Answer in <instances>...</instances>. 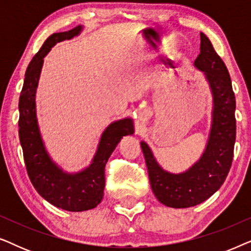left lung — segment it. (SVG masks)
<instances>
[{
	"instance_id": "8db88e82",
	"label": "left lung",
	"mask_w": 251,
	"mask_h": 251,
	"mask_svg": "<svg viewBox=\"0 0 251 251\" xmlns=\"http://www.w3.org/2000/svg\"><path fill=\"white\" fill-rule=\"evenodd\" d=\"M195 67L204 73L212 94V122L200 160L181 174H170L156 162L145 142L140 143L151 187L161 203L171 208L200 204L219 190L232 166L236 135L235 96L224 61L203 33Z\"/></svg>"
}]
</instances>
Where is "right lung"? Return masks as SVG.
<instances>
[{
    "label": "right lung",
    "instance_id": "right-lung-1",
    "mask_svg": "<svg viewBox=\"0 0 251 251\" xmlns=\"http://www.w3.org/2000/svg\"><path fill=\"white\" fill-rule=\"evenodd\" d=\"M81 30L82 26H76L68 32L53 33L48 37L27 67L19 97V139L29 179L41 197L67 211L89 210L100 203L104 197L106 163L122 137L133 133L131 119L111 123L102 132L92 163L80 173H64L50 159L41 138L35 109V92L43 58L54 44L71 40Z\"/></svg>",
    "mask_w": 251,
    "mask_h": 251
}]
</instances>
